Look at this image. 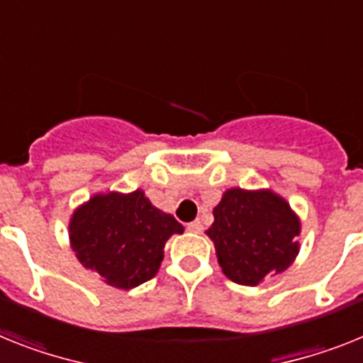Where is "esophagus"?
<instances>
[{
    "label": "esophagus",
    "mask_w": 363,
    "mask_h": 363,
    "mask_svg": "<svg viewBox=\"0 0 363 363\" xmlns=\"http://www.w3.org/2000/svg\"><path fill=\"white\" fill-rule=\"evenodd\" d=\"M186 228H188V230H190V233L199 234L201 230H203V225H201L199 219H196V221H191V223H188V225H186Z\"/></svg>",
    "instance_id": "obj_1"
}]
</instances>
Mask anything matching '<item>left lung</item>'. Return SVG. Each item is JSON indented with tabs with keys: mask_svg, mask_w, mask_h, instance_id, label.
I'll list each match as a JSON object with an SVG mask.
<instances>
[{
	"mask_svg": "<svg viewBox=\"0 0 363 363\" xmlns=\"http://www.w3.org/2000/svg\"><path fill=\"white\" fill-rule=\"evenodd\" d=\"M299 218L284 197L242 188L225 191L206 230L223 273L242 286L288 269L299 255Z\"/></svg>",
	"mask_w": 363,
	"mask_h": 363,
	"instance_id": "obj_1",
	"label": "left lung"
}]
</instances>
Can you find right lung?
<instances>
[{"label":"right lung","mask_w":363,"mask_h":363,"mask_svg":"<svg viewBox=\"0 0 363 363\" xmlns=\"http://www.w3.org/2000/svg\"><path fill=\"white\" fill-rule=\"evenodd\" d=\"M182 227L145 197L130 194H96L79 206L69 219V243L86 269L103 282L130 290L157 275L164 245Z\"/></svg>","instance_id":"add662e5"}]
</instances>
